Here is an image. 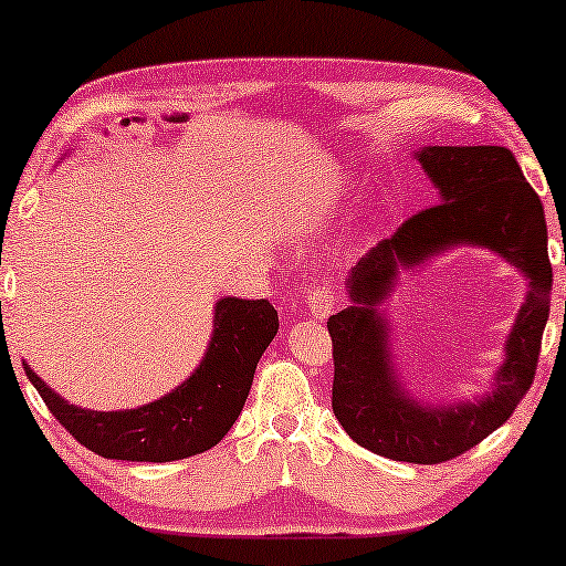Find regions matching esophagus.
Listing matches in <instances>:
<instances>
[{
  "label": "esophagus",
  "instance_id": "1",
  "mask_svg": "<svg viewBox=\"0 0 566 566\" xmlns=\"http://www.w3.org/2000/svg\"><path fill=\"white\" fill-rule=\"evenodd\" d=\"M306 306L314 319H327L329 314L337 312V296L327 289H314L306 293Z\"/></svg>",
  "mask_w": 566,
  "mask_h": 566
}]
</instances>
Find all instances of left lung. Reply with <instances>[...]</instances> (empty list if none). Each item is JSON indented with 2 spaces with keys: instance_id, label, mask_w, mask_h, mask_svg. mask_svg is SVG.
<instances>
[{
  "instance_id": "left-lung-1",
  "label": "left lung",
  "mask_w": 566,
  "mask_h": 566,
  "mask_svg": "<svg viewBox=\"0 0 566 566\" xmlns=\"http://www.w3.org/2000/svg\"><path fill=\"white\" fill-rule=\"evenodd\" d=\"M440 203L401 223L347 275L350 306L329 316L335 358L332 409L355 443L391 461L455 459L507 422L531 389L552 304V262L544 206L505 146H422L415 151ZM455 245L500 253L530 281L491 391L469 402H420L392 368L390 325L380 306L401 269Z\"/></svg>"
}]
</instances>
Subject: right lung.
<instances>
[{
    "instance_id": "1",
    "label": "right lung",
    "mask_w": 566,
    "mask_h": 566,
    "mask_svg": "<svg viewBox=\"0 0 566 566\" xmlns=\"http://www.w3.org/2000/svg\"><path fill=\"white\" fill-rule=\"evenodd\" d=\"M275 335L277 312L270 301L219 298L200 366L165 397L118 412L69 405L28 363L22 366L51 415L92 453L115 461L165 463L203 453L227 436L250 394L254 368Z\"/></svg>"
}]
</instances>
